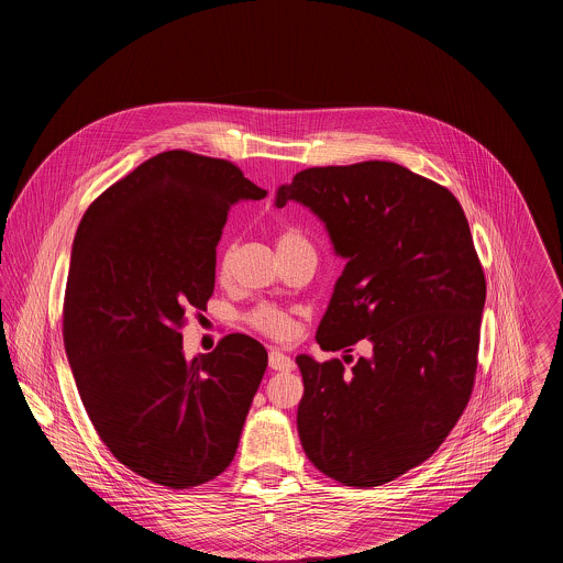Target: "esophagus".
Wrapping results in <instances>:
<instances>
[{
  "mask_svg": "<svg viewBox=\"0 0 563 563\" xmlns=\"http://www.w3.org/2000/svg\"><path fill=\"white\" fill-rule=\"evenodd\" d=\"M268 366H271L273 371H279V373H290V371H295V362H292L286 353L277 351V349H273V351L268 353Z\"/></svg>",
  "mask_w": 563,
  "mask_h": 563,
  "instance_id": "esophagus-1",
  "label": "esophagus"
}]
</instances>
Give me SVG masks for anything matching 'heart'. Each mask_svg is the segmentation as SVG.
<instances>
[{"instance_id": "heart-1", "label": "heart", "mask_w": 563, "mask_h": 563, "mask_svg": "<svg viewBox=\"0 0 563 563\" xmlns=\"http://www.w3.org/2000/svg\"><path fill=\"white\" fill-rule=\"evenodd\" d=\"M277 244V253H288V251H295V249H301V246H310V242L306 241V236L297 230H282L275 239ZM221 273L228 271V255H223L221 260ZM249 322L266 333V335H273V338H286L292 333V319L282 312L279 308H273V306H260L255 308L251 314H249Z\"/></svg>"}]
</instances>
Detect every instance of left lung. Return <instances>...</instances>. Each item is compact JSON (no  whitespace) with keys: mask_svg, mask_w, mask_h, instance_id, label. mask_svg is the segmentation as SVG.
Segmentation results:
<instances>
[{"mask_svg":"<svg viewBox=\"0 0 563 563\" xmlns=\"http://www.w3.org/2000/svg\"><path fill=\"white\" fill-rule=\"evenodd\" d=\"M288 201L346 262L317 342L368 344L351 368L297 355L303 451L335 482L384 485L438 451L473 393L485 277L466 214L444 186L382 161L306 168L277 188L275 206Z\"/></svg>","mask_w":563,"mask_h":563,"instance_id":"8db88e82","label":"left lung"}]
</instances>
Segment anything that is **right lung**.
Instances as JSON below:
<instances>
[{
    "instance_id": "right-lung-1",
    "label": "right lung",
    "mask_w": 563,
    "mask_h": 563,
    "mask_svg": "<svg viewBox=\"0 0 563 563\" xmlns=\"http://www.w3.org/2000/svg\"><path fill=\"white\" fill-rule=\"evenodd\" d=\"M266 190L232 162L164 152L101 192L71 249L63 335L86 413L136 475L184 489L219 477L264 377L244 333L184 357L179 327L214 292L228 212Z\"/></svg>"
}]
</instances>
